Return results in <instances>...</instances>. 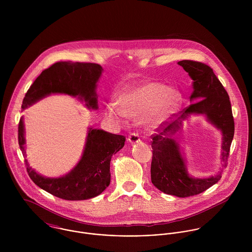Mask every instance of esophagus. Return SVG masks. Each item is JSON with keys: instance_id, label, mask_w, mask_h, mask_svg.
<instances>
[{"instance_id": "34e87169", "label": "esophagus", "mask_w": 252, "mask_h": 252, "mask_svg": "<svg viewBox=\"0 0 252 252\" xmlns=\"http://www.w3.org/2000/svg\"><path fill=\"white\" fill-rule=\"evenodd\" d=\"M128 141H129L130 144H137V143L141 142V138H140V136H139L137 133H132V134L129 136Z\"/></svg>"}]
</instances>
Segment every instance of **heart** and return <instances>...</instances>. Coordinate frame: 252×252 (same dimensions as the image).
Wrapping results in <instances>:
<instances>
[{"mask_svg": "<svg viewBox=\"0 0 252 252\" xmlns=\"http://www.w3.org/2000/svg\"><path fill=\"white\" fill-rule=\"evenodd\" d=\"M179 90L160 82H145L125 90L118 98V105L109 104L106 116L118 123L126 117L141 118L144 123L155 126L166 121L181 106Z\"/></svg>", "mask_w": 252, "mask_h": 252, "instance_id": "b5f03b06", "label": "heart"}]
</instances>
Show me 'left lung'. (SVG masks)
I'll return each mask as SVG.
<instances>
[{"instance_id":"1","label":"left lung","mask_w":252,"mask_h":252,"mask_svg":"<svg viewBox=\"0 0 252 252\" xmlns=\"http://www.w3.org/2000/svg\"><path fill=\"white\" fill-rule=\"evenodd\" d=\"M193 80L192 104L179 112L180 116L163 128L159 134L152 135L151 182L160 191L180 198L198 195L212 187L221 179V173L207 179H195L187 172L185 160L174 136L180 131L182 121L190 114H204L208 121L222 133L221 161L226 166L230 146L235 132V123L229 95L215 72L208 65L182 60L179 62Z\"/></svg>"}]
</instances>
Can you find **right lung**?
<instances>
[{"mask_svg":"<svg viewBox=\"0 0 252 252\" xmlns=\"http://www.w3.org/2000/svg\"><path fill=\"white\" fill-rule=\"evenodd\" d=\"M103 68L95 63L57 62L42 71L28 89L22 103L25 109L50 94H67L86 102L88 108L97 109V82ZM23 117L18 124V144L25 152ZM126 138L101 129L89 128L81 159L72 171L61 178H45L32 169L25 159L30 179L46 192L69 201H79L100 195L110 182V159L118 152Z\"/></svg>","mask_w":252,"mask_h":252,"instance_id":"1","label":"right lung"}]
</instances>
